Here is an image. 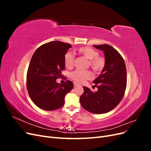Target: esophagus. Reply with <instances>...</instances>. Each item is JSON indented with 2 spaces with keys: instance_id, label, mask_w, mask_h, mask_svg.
Returning a JSON list of instances; mask_svg holds the SVG:
<instances>
[{
  "instance_id": "1",
  "label": "esophagus",
  "mask_w": 151,
  "mask_h": 151,
  "mask_svg": "<svg viewBox=\"0 0 151 151\" xmlns=\"http://www.w3.org/2000/svg\"><path fill=\"white\" fill-rule=\"evenodd\" d=\"M74 87H77V86H79V84L76 83H74Z\"/></svg>"
}]
</instances>
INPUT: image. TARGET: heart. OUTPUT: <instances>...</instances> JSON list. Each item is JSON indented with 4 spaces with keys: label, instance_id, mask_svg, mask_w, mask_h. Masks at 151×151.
Returning a JSON list of instances; mask_svg holds the SVG:
<instances>
[{
    "label": "heart",
    "instance_id": "1",
    "mask_svg": "<svg viewBox=\"0 0 151 151\" xmlns=\"http://www.w3.org/2000/svg\"><path fill=\"white\" fill-rule=\"evenodd\" d=\"M77 52L89 60L88 65L92 68L95 72H101L106 65V60L104 57L99 56L96 50L90 47H83L77 50ZM75 56L74 53L68 52L64 56V65L66 68H70L74 65ZM72 79L78 83H83L93 77V74L90 70H76L70 74Z\"/></svg>",
    "mask_w": 151,
    "mask_h": 151
}]
</instances>
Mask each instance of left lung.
I'll return each mask as SVG.
<instances>
[{
	"label": "left lung",
	"instance_id": "8db88e82",
	"mask_svg": "<svg viewBox=\"0 0 151 151\" xmlns=\"http://www.w3.org/2000/svg\"><path fill=\"white\" fill-rule=\"evenodd\" d=\"M93 46L103 52L106 65L100 75L93 81L98 91L93 92L84 86L80 103L89 112L103 114L115 108L123 97L127 87L126 65L119 52L110 45Z\"/></svg>",
	"mask_w": 151,
	"mask_h": 151
}]
</instances>
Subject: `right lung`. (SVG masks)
<instances>
[{
  "label": "right lung",
  "instance_id": "1",
  "mask_svg": "<svg viewBox=\"0 0 151 151\" xmlns=\"http://www.w3.org/2000/svg\"><path fill=\"white\" fill-rule=\"evenodd\" d=\"M70 44L59 41L40 46L32 57L27 72V89L33 102L40 108L52 111L62 107L65 95L72 89L70 81L64 84L56 79L65 70L64 56Z\"/></svg>",
  "mask_w": 151,
  "mask_h": 151
}]
</instances>
